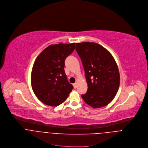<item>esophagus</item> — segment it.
<instances>
[{
    "label": "esophagus",
    "mask_w": 148,
    "mask_h": 148,
    "mask_svg": "<svg viewBox=\"0 0 148 148\" xmlns=\"http://www.w3.org/2000/svg\"><path fill=\"white\" fill-rule=\"evenodd\" d=\"M73 86H74V87L76 88H77V83H74L73 84Z\"/></svg>",
    "instance_id": "esophagus-1"
}]
</instances>
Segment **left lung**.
Segmentation results:
<instances>
[{"instance_id": "1", "label": "left lung", "mask_w": 148, "mask_h": 148, "mask_svg": "<svg viewBox=\"0 0 148 148\" xmlns=\"http://www.w3.org/2000/svg\"><path fill=\"white\" fill-rule=\"evenodd\" d=\"M76 50L82 60L88 86L82 99L95 108L108 105L120 86V76L114 58L96 42L76 43Z\"/></svg>"}]
</instances>
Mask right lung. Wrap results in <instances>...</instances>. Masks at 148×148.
Segmentation results:
<instances>
[{
  "label": "right lung",
  "mask_w": 148,
  "mask_h": 148,
  "mask_svg": "<svg viewBox=\"0 0 148 148\" xmlns=\"http://www.w3.org/2000/svg\"><path fill=\"white\" fill-rule=\"evenodd\" d=\"M75 48V43L52 44L44 49L34 63L31 75L33 90L44 104L57 106L64 103L73 86L64 71L65 60Z\"/></svg>",
  "instance_id": "1"
}]
</instances>
